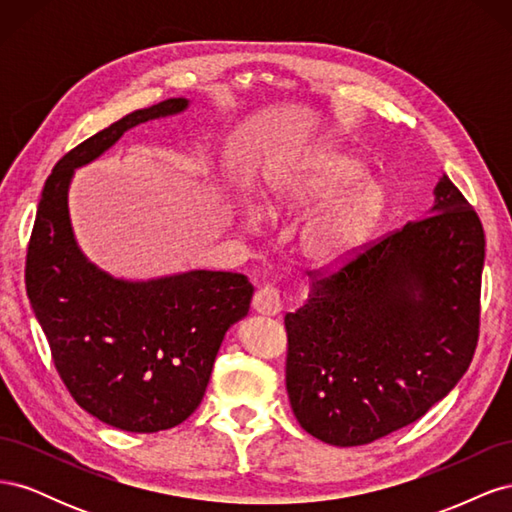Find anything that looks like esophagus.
Segmentation results:
<instances>
[{"label": "esophagus", "instance_id": "esophagus-1", "mask_svg": "<svg viewBox=\"0 0 512 512\" xmlns=\"http://www.w3.org/2000/svg\"><path fill=\"white\" fill-rule=\"evenodd\" d=\"M254 312L262 316H277L282 312V294L275 286H262L252 301Z\"/></svg>", "mask_w": 512, "mask_h": 512}]
</instances>
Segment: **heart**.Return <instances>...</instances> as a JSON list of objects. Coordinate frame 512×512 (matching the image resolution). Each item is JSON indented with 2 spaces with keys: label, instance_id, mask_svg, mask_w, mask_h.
<instances>
[{
  "label": "heart",
  "instance_id": "heart-1",
  "mask_svg": "<svg viewBox=\"0 0 512 512\" xmlns=\"http://www.w3.org/2000/svg\"><path fill=\"white\" fill-rule=\"evenodd\" d=\"M365 162L335 145L309 149L301 158L265 177V200L273 213L324 205L309 218L299 237L301 254L318 267L354 256L374 235L386 211V192L364 181Z\"/></svg>",
  "mask_w": 512,
  "mask_h": 512
}]
</instances>
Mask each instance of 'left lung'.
Returning <instances> with one entry per match:
<instances>
[{
  "label": "left lung",
  "mask_w": 512,
  "mask_h": 512,
  "mask_svg": "<svg viewBox=\"0 0 512 512\" xmlns=\"http://www.w3.org/2000/svg\"><path fill=\"white\" fill-rule=\"evenodd\" d=\"M429 215L320 273L286 314V391L299 425L361 446L418 421L466 374L478 342L485 232L440 177Z\"/></svg>",
  "instance_id": "8db88e82"
}]
</instances>
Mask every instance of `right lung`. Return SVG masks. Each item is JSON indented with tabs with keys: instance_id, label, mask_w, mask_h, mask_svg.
Returning <instances> with one entry per match:
<instances>
[{
	"instance_id": "add662e5",
	"label": "right lung",
	"mask_w": 512,
	"mask_h": 512,
	"mask_svg": "<svg viewBox=\"0 0 512 512\" xmlns=\"http://www.w3.org/2000/svg\"><path fill=\"white\" fill-rule=\"evenodd\" d=\"M188 104L170 98L141 108L68 151L44 183L27 245V297L59 378L85 412L132 433L177 427L198 408L222 339L247 316L254 286L230 271L117 280L76 245L68 185L74 168L100 158L123 132Z\"/></svg>"
}]
</instances>
